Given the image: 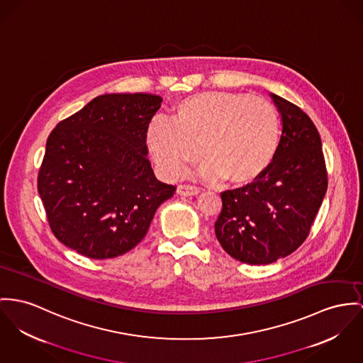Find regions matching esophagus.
<instances>
[{
	"label": "esophagus",
	"instance_id": "34e87169",
	"mask_svg": "<svg viewBox=\"0 0 363 363\" xmlns=\"http://www.w3.org/2000/svg\"><path fill=\"white\" fill-rule=\"evenodd\" d=\"M199 188L191 186V185H178L177 186V195L179 196H196L199 195Z\"/></svg>",
	"mask_w": 363,
	"mask_h": 363
}]
</instances>
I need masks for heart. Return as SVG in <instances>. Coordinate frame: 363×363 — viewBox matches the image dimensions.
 <instances>
[{"label": "heart", "instance_id": "1", "mask_svg": "<svg viewBox=\"0 0 363 363\" xmlns=\"http://www.w3.org/2000/svg\"><path fill=\"white\" fill-rule=\"evenodd\" d=\"M168 117L146 131L147 152L167 178L181 177L201 156L204 179L243 188L268 171L279 150V114L249 94H194L177 101Z\"/></svg>", "mask_w": 363, "mask_h": 363}]
</instances>
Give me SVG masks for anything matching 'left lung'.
Masks as SVG:
<instances>
[{
  "instance_id": "1",
  "label": "left lung",
  "mask_w": 363,
  "mask_h": 363,
  "mask_svg": "<svg viewBox=\"0 0 363 363\" xmlns=\"http://www.w3.org/2000/svg\"><path fill=\"white\" fill-rule=\"evenodd\" d=\"M281 120L278 155L255 182L221 194L216 236L230 257L267 265L297 250L328 191L322 140L298 106L269 94Z\"/></svg>"
}]
</instances>
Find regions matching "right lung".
Instances as JSON below:
<instances>
[{"label":"right lung","mask_w":363,"mask_h":363,"mask_svg":"<svg viewBox=\"0 0 363 363\" xmlns=\"http://www.w3.org/2000/svg\"><path fill=\"white\" fill-rule=\"evenodd\" d=\"M163 98L105 94L60 121L38 172V194L56 239L92 259L134 249L175 186L147 159L146 131Z\"/></svg>","instance_id":"1"}]
</instances>
